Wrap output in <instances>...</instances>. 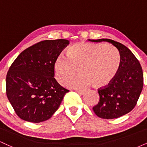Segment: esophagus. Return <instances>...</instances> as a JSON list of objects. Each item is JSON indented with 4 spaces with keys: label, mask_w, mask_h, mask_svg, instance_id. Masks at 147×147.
Segmentation results:
<instances>
[{
    "label": "esophagus",
    "mask_w": 147,
    "mask_h": 147,
    "mask_svg": "<svg viewBox=\"0 0 147 147\" xmlns=\"http://www.w3.org/2000/svg\"><path fill=\"white\" fill-rule=\"evenodd\" d=\"M77 91V92H78V94H79V95H83V94L84 93V90H76Z\"/></svg>",
    "instance_id": "1"
}]
</instances>
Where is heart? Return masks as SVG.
<instances>
[{
  "label": "heart",
  "mask_w": 147,
  "mask_h": 147,
  "mask_svg": "<svg viewBox=\"0 0 147 147\" xmlns=\"http://www.w3.org/2000/svg\"><path fill=\"white\" fill-rule=\"evenodd\" d=\"M67 56L57 57L54 72L57 82L64 85L79 70L81 75L66 84L72 88H83L90 84L95 88L109 86L120 67L119 52L111 45L77 43L68 48Z\"/></svg>",
  "instance_id": "b5f03b06"
}]
</instances>
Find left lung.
I'll list each match as a JSON object with an SVG mask.
<instances>
[{"label": "left lung", "mask_w": 147, "mask_h": 147, "mask_svg": "<svg viewBox=\"0 0 147 147\" xmlns=\"http://www.w3.org/2000/svg\"><path fill=\"white\" fill-rule=\"evenodd\" d=\"M92 42H109L119 51L120 67L109 86L98 90L99 101L92 108L103 119H114L127 114L136 106L143 88V72L140 63L127 47L109 38L88 39Z\"/></svg>", "instance_id": "left-lung-1"}]
</instances>
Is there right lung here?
<instances>
[{"instance_id":"right-lung-1","label":"right lung","mask_w":147,"mask_h":147,"mask_svg":"<svg viewBox=\"0 0 147 147\" xmlns=\"http://www.w3.org/2000/svg\"><path fill=\"white\" fill-rule=\"evenodd\" d=\"M69 44L66 39L45 40L25 49L11 64L6 77V93L21 119L48 120L68 90L55 79L54 63Z\"/></svg>"}]
</instances>
